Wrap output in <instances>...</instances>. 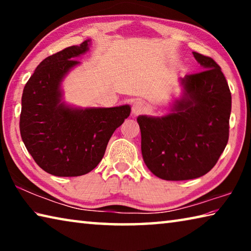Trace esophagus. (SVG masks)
Masks as SVG:
<instances>
[{"label":"esophagus","mask_w":251,"mask_h":251,"mask_svg":"<svg viewBox=\"0 0 251 251\" xmlns=\"http://www.w3.org/2000/svg\"><path fill=\"white\" fill-rule=\"evenodd\" d=\"M144 108H145V105L142 100H136L131 105V113H133V115H138V114H141Z\"/></svg>","instance_id":"34e87169"}]
</instances>
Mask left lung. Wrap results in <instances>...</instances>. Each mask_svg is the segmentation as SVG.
<instances>
[{"mask_svg": "<svg viewBox=\"0 0 251 251\" xmlns=\"http://www.w3.org/2000/svg\"><path fill=\"white\" fill-rule=\"evenodd\" d=\"M199 73L180 78L182 94L164 116L139 115L142 155L165 180L203 176L215 166L229 137L231 94L214 59L193 52Z\"/></svg>", "mask_w": 251, "mask_h": 251, "instance_id": "left-lung-1", "label": "left lung"}]
</instances>
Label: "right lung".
Instances as JSON below:
<instances>
[{
  "instance_id": "right-lung-1",
  "label": "right lung",
  "mask_w": 251,
  "mask_h": 251,
  "mask_svg": "<svg viewBox=\"0 0 251 251\" xmlns=\"http://www.w3.org/2000/svg\"><path fill=\"white\" fill-rule=\"evenodd\" d=\"M90 45L86 40L46 57L24 86L21 137L35 163L50 175L75 177L93 171L130 114L129 105L80 108L63 100L62 82Z\"/></svg>"
}]
</instances>
